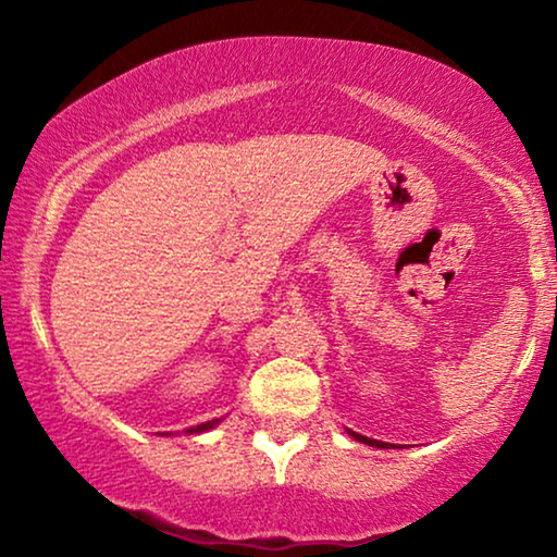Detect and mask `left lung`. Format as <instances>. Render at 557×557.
<instances>
[{
    "label": "left lung",
    "mask_w": 557,
    "mask_h": 557,
    "mask_svg": "<svg viewBox=\"0 0 557 557\" xmlns=\"http://www.w3.org/2000/svg\"><path fill=\"white\" fill-rule=\"evenodd\" d=\"M347 433H349V436H352L355 441H360V444H368V446H375V448H391V444H385V441L368 438V436H362V433H355V431H349V429H347ZM393 448H395V446H393Z\"/></svg>",
    "instance_id": "obj_1"
}]
</instances>
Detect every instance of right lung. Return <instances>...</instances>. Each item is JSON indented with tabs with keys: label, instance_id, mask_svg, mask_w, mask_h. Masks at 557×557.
<instances>
[{
	"label": "right lung",
	"instance_id": "obj_1",
	"mask_svg": "<svg viewBox=\"0 0 557 557\" xmlns=\"http://www.w3.org/2000/svg\"><path fill=\"white\" fill-rule=\"evenodd\" d=\"M223 421V418H212V421H208V423H200V425H189V429L185 431V433H205V431H210V429H215V425ZM162 436H172V433H162Z\"/></svg>",
	"mask_w": 557,
	"mask_h": 557
}]
</instances>
